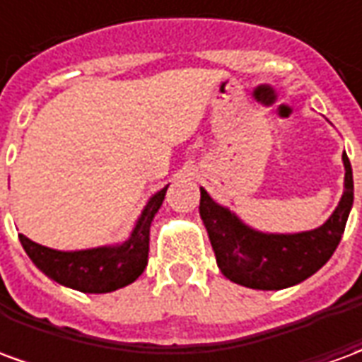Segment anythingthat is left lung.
Returning a JSON list of instances; mask_svg holds the SVG:
<instances>
[{
  "mask_svg": "<svg viewBox=\"0 0 362 362\" xmlns=\"http://www.w3.org/2000/svg\"><path fill=\"white\" fill-rule=\"evenodd\" d=\"M341 158L345 180L339 204L324 225L303 233L277 235L256 230L199 188V215L221 273L243 287L279 291L293 287L318 272L341 240L353 207V170L345 153Z\"/></svg>",
  "mask_w": 362,
  "mask_h": 362,
  "instance_id": "left-lung-1",
  "label": "left lung"
}]
</instances>
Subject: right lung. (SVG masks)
<instances>
[{
  "mask_svg": "<svg viewBox=\"0 0 362 362\" xmlns=\"http://www.w3.org/2000/svg\"><path fill=\"white\" fill-rule=\"evenodd\" d=\"M166 189L168 186L149 197L124 243L66 252L33 243L25 235H19V240L33 264L59 285L93 295L112 293L134 283L147 266L151 223L165 202Z\"/></svg>",
  "mask_w": 362,
  "mask_h": 362,
  "instance_id": "add662e5",
  "label": "right lung"
}]
</instances>
